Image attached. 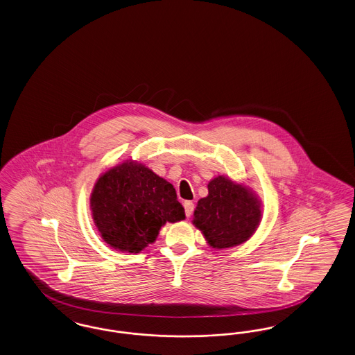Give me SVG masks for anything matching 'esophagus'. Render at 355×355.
I'll list each match as a JSON object with an SVG mask.
<instances>
[{
    "instance_id": "34e87169",
    "label": "esophagus",
    "mask_w": 355,
    "mask_h": 355,
    "mask_svg": "<svg viewBox=\"0 0 355 355\" xmlns=\"http://www.w3.org/2000/svg\"><path fill=\"white\" fill-rule=\"evenodd\" d=\"M184 207H185L186 217L189 218L191 214H193V210H194V203L191 201H185L184 202Z\"/></svg>"
}]
</instances>
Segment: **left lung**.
Wrapping results in <instances>:
<instances>
[{
    "mask_svg": "<svg viewBox=\"0 0 355 355\" xmlns=\"http://www.w3.org/2000/svg\"><path fill=\"white\" fill-rule=\"evenodd\" d=\"M207 190V197L197 203L193 218L207 243L216 249H226L246 242L262 217L257 196L249 187L223 175L211 180Z\"/></svg>",
    "mask_w": 355,
    "mask_h": 355,
    "instance_id": "obj_1",
    "label": "left lung"
}]
</instances>
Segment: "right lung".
Masks as SVG:
<instances>
[{
    "instance_id": "right-lung-1",
    "label": "right lung",
    "mask_w": 355,
    "mask_h": 355,
    "mask_svg": "<svg viewBox=\"0 0 355 355\" xmlns=\"http://www.w3.org/2000/svg\"><path fill=\"white\" fill-rule=\"evenodd\" d=\"M93 220L102 239L119 252L139 253L166 222L185 218L173 185L135 161L103 173L90 196Z\"/></svg>"
}]
</instances>
